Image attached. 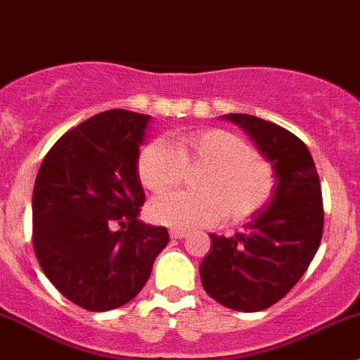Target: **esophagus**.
I'll list each match as a JSON object with an SVG mask.
<instances>
[{
    "label": "esophagus",
    "mask_w": 360,
    "mask_h": 360,
    "mask_svg": "<svg viewBox=\"0 0 360 360\" xmlns=\"http://www.w3.org/2000/svg\"><path fill=\"white\" fill-rule=\"evenodd\" d=\"M184 237H188L186 231L176 230V228H172V230H170V238H176V240H179V238H184Z\"/></svg>",
    "instance_id": "esophagus-1"
}]
</instances>
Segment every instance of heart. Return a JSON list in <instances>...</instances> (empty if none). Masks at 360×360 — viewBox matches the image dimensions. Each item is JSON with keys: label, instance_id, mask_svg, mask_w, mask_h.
<instances>
[{"label": "heart", "instance_id": "heart-1", "mask_svg": "<svg viewBox=\"0 0 360 360\" xmlns=\"http://www.w3.org/2000/svg\"><path fill=\"white\" fill-rule=\"evenodd\" d=\"M184 169H203L195 181L198 193H169L150 203V217L176 230L226 221H244L271 198V165L235 134L221 129L193 130L174 137V150L151 141L137 158L141 184L153 193L177 186Z\"/></svg>", "mask_w": 360, "mask_h": 360}]
</instances>
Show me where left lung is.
Masks as SVG:
<instances>
[{"instance_id":"obj_1","label":"left lung","mask_w":360,"mask_h":360,"mask_svg":"<svg viewBox=\"0 0 360 360\" xmlns=\"http://www.w3.org/2000/svg\"><path fill=\"white\" fill-rule=\"evenodd\" d=\"M275 174L271 200L250 216L233 237L210 233L200 278L217 303L238 311H259L285 296L310 266L322 238L324 209L317 169L301 139L281 125L252 115L230 112Z\"/></svg>"}]
</instances>
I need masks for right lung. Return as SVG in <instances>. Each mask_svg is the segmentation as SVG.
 I'll return each instance as SVG.
<instances>
[{
    "instance_id": "right-lung-1",
    "label": "right lung",
    "mask_w": 360,
    "mask_h": 360,
    "mask_svg": "<svg viewBox=\"0 0 360 360\" xmlns=\"http://www.w3.org/2000/svg\"><path fill=\"white\" fill-rule=\"evenodd\" d=\"M150 118L110 110L85 120L53 144L36 176V257L59 292L85 310L134 300L169 244L167 228L137 217L146 200L137 158Z\"/></svg>"
}]
</instances>
